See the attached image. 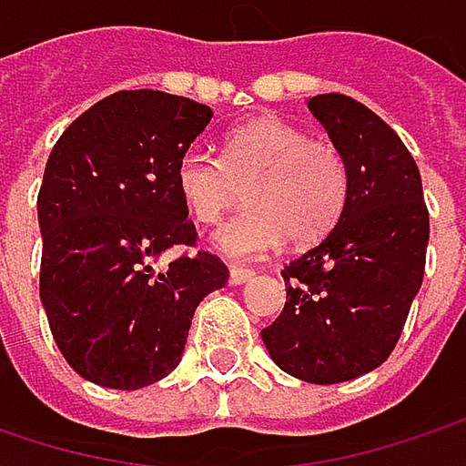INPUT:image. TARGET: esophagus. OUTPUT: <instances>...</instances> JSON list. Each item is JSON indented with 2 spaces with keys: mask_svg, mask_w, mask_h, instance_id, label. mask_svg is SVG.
<instances>
[{
  "mask_svg": "<svg viewBox=\"0 0 466 466\" xmlns=\"http://www.w3.org/2000/svg\"><path fill=\"white\" fill-rule=\"evenodd\" d=\"M256 277V271L253 268H242V266H232L229 268V285H245V282H250Z\"/></svg>",
  "mask_w": 466,
  "mask_h": 466,
  "instance_id": "obj_1",
  "label": "esophagus"
}]
</instances>
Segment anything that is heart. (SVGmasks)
<instances>
[{
    "label": "heart",
    "mask_w": 466,
    "mask_h": 466,
    "mask_svg": "<svg viewBox=\"0 0 466 466\" xmlns=\"http://www.w3.org/2000/svg\"><path fill=\"white\" fill-rule=\"evenodd\" d=\"M177 189L198 224L213 227L248 198V208L213 234V248L234 260L260 258L282 245H311L335 229L348 203V163L332 142L279 116L237 124L221 157L187 152Z\"/></svg>",
    "instance_id": "heart-1"
}]
</instances>
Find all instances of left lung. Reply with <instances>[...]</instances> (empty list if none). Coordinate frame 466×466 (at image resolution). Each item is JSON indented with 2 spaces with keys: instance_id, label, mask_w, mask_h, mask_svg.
<instances>
[{
  "instance_id": "8db88e82",
  "label": "left lung",
  "mask_w": 466,
  "mask_h": 466,
  "mask_svg": "<svg viewBox=\"0 0 466 466\" xmlns=\"http://www.w3.org/2000/svg\"><path fill=\"white\" fill-rule=\"evenodd\" d=\"M309 110L345 155L348 203L335 229L282 268L288 303L260 338L282 371L335 385L393 353L422 288L430 213L411 152L367 105L319 95Z\"/></svg>"
}]
</instances>
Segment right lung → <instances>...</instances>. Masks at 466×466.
I'll return each instance as SVG.
<instances>
[{"mask_svg": "<svg viewBox=\"0 0 466 466\" xmlns=\"http://www.w3.org/2000/svg\"><path fill=\"white\" fill-rule=\"evenodd\" d=\"M213 110L137 89L99 99L63 131L39 189V295L60 353L84 380L139 390L177 370L195 309L229 268L195 248L177 163Z\"/></svg>", "mask_w": 466, "mask_h": 466, "instance_id": "add662e5", "label": "right lung"}]
</instances>
